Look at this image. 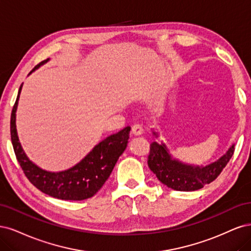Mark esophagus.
<instances>
[{
    "instance_id": "1",
    "label": "esophagus",
    "mask_w": 251,
    "mask_h": 251,
    "mask_svg": "<svg viewBox=\"0 0 251 251\" xmlns=\"http://www.w3.org/2000/svg\"><path fill=\"white\" fill-rule=\"evenodd\" d=\"M143 126L141 124H133L131 126V133L133 135H140L143 133Z\"/></svg>"
}]
</instances>
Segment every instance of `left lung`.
<instances>
[{
  "label": "left lung",
  "mask_w": 251,
  "mask_h": 251,
  "mask_svg": "<svg viewBox=\"0 0 251 251\" xmlns=\"http://www.w3.org/2000/svg\"><path fill=\"white\" fill-rule=\"evenodd\" d=\"M156 134V133H154ZM233 145L219 160L206 167L182 165L170 157L165 145L153 142L150 145L148 166L158 180L176 191H196L211 183L221 174L233 155Z\"/></svg>",
  "instance_id": "obj_1"
}]
</instances>
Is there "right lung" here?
Masks as SVG:
<instances>
[{
	"instance_id": "1",
	"label": "right lung",
	"mask_w": 251,
	"mask_h": 251,
	"mask_svg": "<svg viewBox=\"0 0 251 251\" xmlns=\"http://www.w3.org/2000/svg\"><path fill=\"white\" fill-rule=\"evenodd\" d=\"M40 62L32 70L34 71ZM22 85L20 86L18 98L15 100L10 118V134L15 156L29 181L39 191L57 199L62 200H84L93 197L108 179L120 155L124 152L129 139L130 127L106 137L82 159L78 165L59 173L47 172L36 167L24 153L15 128V111Z\"/></svg>"
}]
</instances>
